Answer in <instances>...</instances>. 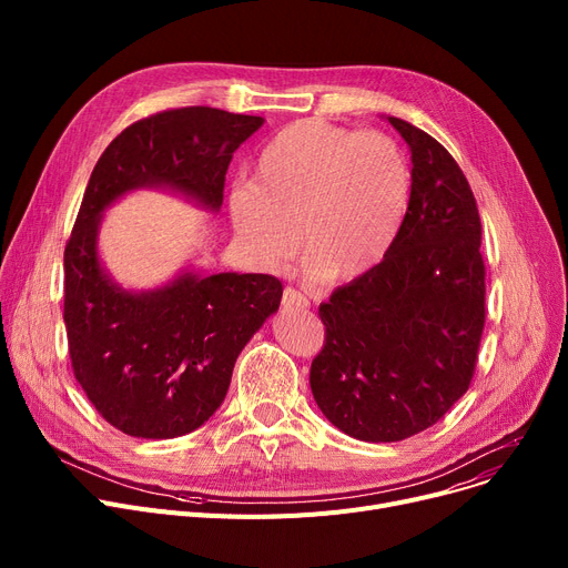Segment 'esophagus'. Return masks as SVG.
<instances>
[{
    "label": "esophagus",
    "instance_id": "obj_1",
    "mask_svg": "<svg viewBox=\"0 0 568 568\" xmlns=\"http://www.w3.org/2000/svg\"><path fill=\"white\" fill-rule=\"evenodd\" d=\"M283 306L285 308H296V311H306L311 306V302L302 292H296L294 287H285L283 290Z\"/></svg>",
    "mask_w": 568,
    "mask_h": 568
}]
</instances>
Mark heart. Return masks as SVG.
<instances>
[{
	"mask_svg": "<svg viewBox=\"0 0 568 568\" xmlns=\"http://www.w3.org/2000/svg\"><path fill=\"white\" fill-rule=\"evenodd\" d=\"M407 200L409 170L392 135L300 119L262 146L253 182L230 189L227 214L236 242L266 272L283 268L304 242L313 272L345 283L392 248Z\"/></svg>",
	"mask_w": 568,
	"mask_h": 568,
	"instance_id": "heart-1",
	"label": "heart"
}]
</instances>
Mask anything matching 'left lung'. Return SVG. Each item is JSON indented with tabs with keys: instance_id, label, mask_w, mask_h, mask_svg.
<instances>
[{
	"instance_id": "left-lung-1",
	"label": "left lung",
	"mask_w": 568,
	"mask_h": 568,
	"mask_svg": "<svg viewBox=\"0 0 568 568\" xmlns=\"http://www.w3.org/2000/svg\"><path fill=\"white\" fill-rule=\"evenodd\" d=\"M412 152V191L384 260L320 306L324 347L311 392L338 430L400 442L469 389L486 322L481 219L454 156L386 116Z\"/></svg>"
}]
</instances>
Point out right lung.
I'll use <instances>...</instances> for the list:
<instances>
[{
	"mask_svg": "<svg viewBox=\"0 0 568 568\" xmlns=\"http://www.w3.org/2000/svg\"><path fill=\"white\" fill-rule=\"evenodd\" d=\"M262 116L176 108L119 133L101 154L64 251V322L73 375L103 419L131 437L172 439L212 416L239 352L281 306L266 274L184 272L131 292L99 260L105 209L135 189H168L219 212L225 172Z\"/></svg>",
	"mask_w": 568,
	"mask_h": 568,
	"instance_id": "1",
	"label": "right lung"
}]
</instances>
